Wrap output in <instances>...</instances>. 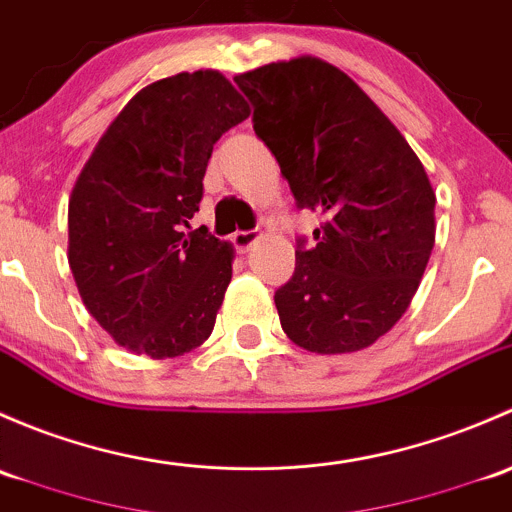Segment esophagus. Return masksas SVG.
I'll list each match as a JSON object with an SVG mask.
<instances>
[{
  "label": "esophagus",
  "instance_id": "esophagus-1",
  "mask_svg": "<svg viewBox=\"0 0 512 512\" xmlns=\"http://www.w3.org/2000/svg\"><path fill=\"white\" fill-rule=\"evenodd\" d=\"M258 239H261V234H258L256 229H249V231H236V234L231 236V244H234V249L239 251V254H246V251H249L251 246H254Z\"/></svg>",
  "mask_w": 512,
  "mask_h": 512
}]
</instances>
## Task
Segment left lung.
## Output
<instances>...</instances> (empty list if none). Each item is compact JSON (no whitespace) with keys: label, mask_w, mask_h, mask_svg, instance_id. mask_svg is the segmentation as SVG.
<instances>
[{"label":"left lung","mask_w":512,"mask_h":512,"mask_svg":"<svg viewBox=\"0 0 512 512\" xmlns=\"http://www.w3.org/2000/svg\"><path fill=\"white\" fill-rule=\"evenodd\" d=\"M254 130L298 209L325 221L298 241L278 288L283 333L318 355L370 347L404 315L434 249L436 194L392 120L347 73L300 56L239 73Z\"/></svg>","instance_id":"8db88e82"}]
</instances>
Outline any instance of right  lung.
<instances>
[{
    "label": "right lung",
    "mask_w": 512,
    "mask_h": 512,
    "mask_svg": "<svg viewBox=\"0 0 512 512\" xmlns=\"http://www.w3.org/2000/svg\"><path fill=\"white\" fill-rule=\"evenodd\" d=\"M219 71L177 73L120 110L68 202V263L100 328L138 355L177 357L214 330L234 249L192 229L214 145L249 118Z\"/></svg>",
    "instance_id": "obj_1"
}]
</instances>
